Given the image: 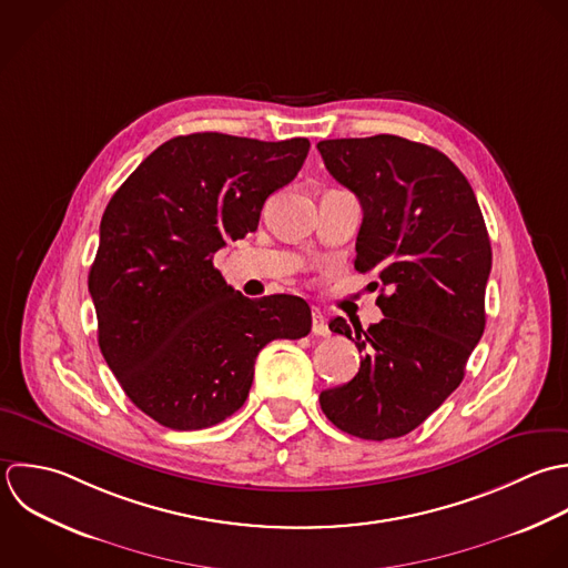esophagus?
Instances as JSON below:
<instances>
[{
  "label": "esophagus",
  "instance_id": "obj_1",
  "mask_svg": "<svg viewBox=\"0 0 568 568\" xmlns=\"http://www.w3.org/2000/svg\"><path fill=\"white\" fill-rule=\"evenodd\" d=\"M312 334H316V336H327V334H329L327 321H325V316H323L321 310H314V312H312Z\"/></svg>",
  "mask_w": 568,
  "mask_h": 568
}]
</instances>
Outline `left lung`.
Returning a JSON list of instances; mask_svg holds the SVG:
<instances>
[{
	"mask_svg": "<svg viewBox=\"0 0 568 568\" xmlns=\"http://www.w3.org/2000/svg\"><path fill=\"white\" fill-rule=\"evenodd\" d=\"M318 152L363 205L354 267L383 283L376 305L385 314L367 329L329 321L365 356L347 385L321 394V409L356 438H400L463 383L483 338L487 225L467 176L432 145L376 134L327 139Z\"/></svg>",
	"mask_w": 568,
	"mask_h": 568,
	"instance_id": "1",
	"label": "left lung"
}]
</instances>
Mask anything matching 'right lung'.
I'll list each match as a JSON object with an SVG mask.
<instances>
[{
    "mask_svg": "<svg viewBox=\"0 0 568 568\" xmlns=\"http://www.w3.org/2000/svg\"><path fill=\"white\" fill-rule=\"evenodd\" d=\"M307 152L301 136H174L112 194L88 274L99 349L159 425L194 432L225 420L250 394L258 352L310 334L303 298H247L212 263L227 241L258 227L263 203Z\"/></svg>",
    "mask_w": 568,
    "mask_h": 568,
    "instance_id": "right-lung-1",
    "label": "right lung"
}]
</instances>
